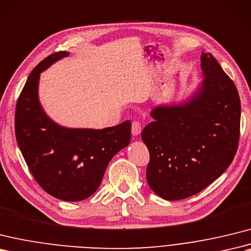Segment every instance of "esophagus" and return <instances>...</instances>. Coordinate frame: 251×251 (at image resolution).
<instances>
[{
  "label": "esophagus",
  "mask_w": 251,
  "mask_h": 251,
  "mask_svg": "<svg viewBox=\"0 0 251 251\" xmlns=\"http://www.w3.org/2000/svg\"><path fill=\"white\" fill-rule=\"evenodd\" d=\"M140 132H141V124L139 123V122L135 121L132 123V126H131V133L133 137H137L140 135Z\"/></svg>",
  "instance_id": "esophagus-1"
}]
</instances>
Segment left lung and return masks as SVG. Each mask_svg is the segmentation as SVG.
I'll use <instances>...</instances> for the list:
<instances>
[{
	"label": "left lung",
	"instance_id": "left-lung-1",
	"mask_svg": "<svg viewBox=\"0 0 251 251\" xmlns=\"http://www.w3.org/2000/svg\"><path fill=\"white\" fill-rule=\"evenodd\" d=\"M203 80L177 103L155 106L141 138L150 152L147 179L162 199L194 196L229 168L240 139L235 84L211 53L201 54Z\"/></svg>",
	"mask_w": 251,
	"mask_h": 251
}]
</instances>
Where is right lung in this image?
<instances>
[{
    "label": "right lung",
    "instance_id": "obj_1",
    "mask_svg": "<svg viewBox=\"0 0 251 251\" xmlns=\"http://www.w3.org/2000/svg\"><path fill=\"white\" fill-rule=\"evenodd\" d=\"M69 55L46 57L28 75L16 107L15 131L34 178L46 192L63 201H82L100 185L113 156L130 142L131 123L103 129L65 127L45 112L38 96L40 74Z\"/></svg>",
    "mask_w": 251,
    "mask_h": 251
}]
</instances>
